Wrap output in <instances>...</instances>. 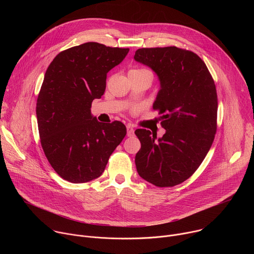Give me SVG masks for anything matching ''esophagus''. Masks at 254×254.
Segmentation results:
<instances>
[{"label":"esophagus","instance_id":"esophagus-1","mask_svg":"<svg viewBox=\"0 0 254 254\" xmlns=\"http://www.w3.org/2000/svg\"><path fill=\"white\" fill-rule=\"evenodd\" d=\"M127 136H132L134 134V129L132 128V127H130V126L127 127Z\"/></svg>","mask_w":254,"mask_h":254}]
</instances>
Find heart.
Returning <instances> with one entry per match:
<instances>
[{"mask_svg": "<svg viewBox=\"0 0 254 254\" xmlns=\"http://www.w3.org/2000/svg\"><path fill=\"white\" fill-rule=\"evenodd\" d=\"M129 73H132V74H148L153 79L152 72L149 69H146V68H132V69L129 70Z\"/></svg>", "mask_w": 254, "mask_h": 254, "instance_id": "obj_1", "label": "heart"}]
</instances>
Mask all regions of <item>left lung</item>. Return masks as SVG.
Segmentation results:
<instances>
[{
    "instance_id": "8db88e82",
    "label": "left lung",
    "mask_w": 254,
    "mask_h": 254,
    "mask_svg": "<svg viewBox=\"0 0 254 254\" xmlns=\"http://www.w3.org/2000/svg\"><path fill=\"white\" fill-rule=\"evenodd\" d=\"M134 59L159 76L161 89L153 108L166 129L158 141L149 129H135L141 144L134 159L136 171L157 187H173L196 172L212 146L218 110L216 86L205 62L190 50L140 48Z\"/></svg>"
}]
</instances>
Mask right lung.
Masks as SVG:
<instances>
[{"label": "right lung", "mask_w": 254, "mask_h": 254, "mask_svg": "<svg viewBox=\"0 0 254 254\" xmlns=\"http://www.w3.org/2000/svg\"><path fill=\"white\" fill-rule=\"evenodd\" d=\"M128 51L87 42L61 51L46 70L36 104L40 141L51 167L71 183L98 178L127 134L122 122L99 123L90 107Z\"/></svg>", "instance_id": "1"}]
</instances>
